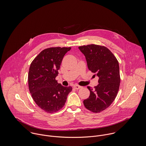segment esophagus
Segmentation results:
<instances>
[{"instance_id": "34e87169", "label": "esophagus", "mask_w": 146, "mask_h": 146, "mask_svg": "<svg viewBox=\"0 0 146 146\" xmlns=\"http://www.w3.org/2000/svg\"><path fill=\"white\" fill-rule=\"evenodd\" d=\"M74 88L75 89H79L82 88V86H79V85H75L74 86Z\"/></svg>"}]
</instances>
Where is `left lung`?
<instances>
[{
	"mask_svg": "<svg viewBox=\"0 0 146 146\" xmlns=\"http://www.w3.org/2000/svg\"><path fill=\"white\" fill-rule=\"evenodd\" d=\"M79 49L85 56L89 70L99 78L94 89L87 86L90 96L84 100V104L88 110L98 113L108 108L117 96L120 83L119 62L104 46L90 44Z\"/></svg>",
	"mask_w": 146,
	"mask_h": 146,
	"instance_id": "8db88e82",
	"label": "left lung"
}]
</instances>
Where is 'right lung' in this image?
I'll use <instances>...</instances> for the list:
<instances>
[{"mask_svg": "<svg viewBox=\"0 0 146 146\" xmlns=\"http://www.w3.org/2000/svg\"><path fill=\"white\" fill-rule=\"evenodd\" d=\"M71 48L54 47L42 51L31 62L28 75L31 96L41 109L54 113L66 103L71 86H63L55 79L65 54Z\"/></svg>", "mask_w": 146, "mask_h": 146, "instance_id": "1", "label": "right lung"}]
</instances>
